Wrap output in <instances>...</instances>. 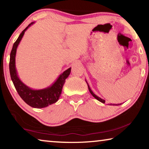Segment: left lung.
<instances>
[{
  "mask_svg": "<svg viewBox=\"0 0 149 149\" xmlns=\"http://www.w3.org/2000/svg\"><path fill=\"white\" fill-rule=\"evenodd\" d=\"M86 82H87V81H86ZM87 85H88V88H89V92L91 93V95H93V97H95V99L99 100V101L101 102H102V103H104V102H105V100H104V99H102L101 98H100L99 97H98V96H97L95 94H94V93H93V92L92 91V90L91 89V88H90V87H89V84H87ZM120 104H122V103H120V104H109V105H113V106H114H114H119V105H120Z\"/></svg>",
  "mask_w": 149,
  "mask_h": 149,
  "instance_id": "1",
  "label": "left lung"
}]
</instances>
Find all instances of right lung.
<instances>
[{"label": "right lung", "instance_id": "obj_1", "mask_svg": "<svg viewBox=\"0 0 149 149\" xmlns=\"http://www.w3.org/2000/svg\"><path fill=\"white\" fill-rule=\"evenodd\" d=\"M34 23L35 22H33L29 24L28 26L22 31L18 38L14 43L10 52V57L9 69L11 79L20 97L30 107L35 108H42L47 107L48 106L54 104L58 101L62 93V87L64 86L65 79L69 76L71 72V68L60 74L54 84H52L50 86L42 89H33L27 86L20 80L16 68V50L19 42L21 41L24 36L25 31Z\"/></svg>", "mask_w": 149, "mask_h": 149}]
</instances>
